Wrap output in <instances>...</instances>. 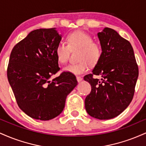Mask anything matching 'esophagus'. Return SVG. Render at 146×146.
<instances>
[{
  "label": "esophagus",
  "instance_id": "1",
  "mask_svg": "<svg viewBox=\"0 0 146 146\" xmlns=\"http://www.w3.org/2000/svg\"><path fill=\"white\" fill-rule=\"evenodd\" d=\"M76 79H77V80H78V82H81L82 80V77H80V76H77Z\"/></svg>",
  "mask_w": 146,
  "mask_h": 146
}]
</instances>
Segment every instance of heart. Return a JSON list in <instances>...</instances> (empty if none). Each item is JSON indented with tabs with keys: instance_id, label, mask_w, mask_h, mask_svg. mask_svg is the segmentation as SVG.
<instances>
[{
	"instance_id": "b5f03b06",
	"label": "heart",
	"mask_w": 146,
	"mask_h": 146,
	"mask_svg": "<svg viewBox=\"0 0 146 146\" xmlns=\"http://www.w3.org/2000/svg\"><path fill=\"white\" fill-rule=\"evenodd\" d=\"M76 50H79L77 56L78 62L66 66L64 71L75 75L82 74L88 70V64L94 66L101 59V45L93 41L91 36L82 31L69 33L66 36V44L61 42L57 45L55 54L60 64H65L68 62L71 51Z\"/></svg>"
}]
</instances>
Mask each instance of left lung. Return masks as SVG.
Here are the masks:
<instances>
[{
    "label": "left lung",
    "mask_w": 146,
    "mask_h": 146,
    "mask_svg": "<svg viewBox=\"0 0 146 146\" xmlns=\"http://www.w3.org/2000/svg\"><path fill=\"white\" fill-rule=\"evenodd\" d=\"M98 36L102 54L92 73L84 78L91 86L85 108L94 118L110 119L120 115L132 102L139 68L131 44L116 31L106 27ZM94 75H100L102 80Z\"/></svg>",
    "instance_id": "obj_1"
}]
</instances>
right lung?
<instances>
[{
    "instance_id": "1",
    "label": "right lung",
    "mask_w": 146,
    "mask_h": 146,
    "mask_svg": "<svg viewBox=\"0 0 146 146\" xmlns=\"http://www.w3.org/2000/svg\"><path fill=\"white\" fill-rule=\"evenodd\" d=\"M62 37L56 28L31 31L10 54L7 78L18 106L36 119H52L64 108L66 96L78 84L76 78L60 71L55 49Z\"/></svg>"
}]
</instances>
